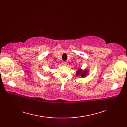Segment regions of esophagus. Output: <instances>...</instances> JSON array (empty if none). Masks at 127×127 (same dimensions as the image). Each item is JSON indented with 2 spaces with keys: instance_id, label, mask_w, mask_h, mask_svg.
Listing matches in <instances>:
<instances>
[{
  "instance_id": "esophagus-1",
  "label": "esophagus",
  "mask_w": 127,
  "mask_h": 127,
  "mask_svg": "<svg viewBox=\"0 0 127 127\" xmlns=\"http://www.w3.org/2000/svg\"><path fill=\"white\" fill-rule=\"evenodd\" d=\"M62 64H63L64 65H67V62H65V61H63V63H62Z\"/></svg>"
}]
</instances>
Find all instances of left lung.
I'll return each mask as SVG.
<instances>
[{"label":"left lung","instance_id":"obj_1","mask_svg":"<svg viewBox=\"0 0 127 127\" xmlns=\"http://www.w3.org/2000/svg\"><path fill=\"white\" fill-rule=\"evenodd\" d=\"M88 74V70H83L81 69H79L76 71V76H81V77H86Z\"/></svg>","mask_w":127,"mask_h":127}]
</instances>
